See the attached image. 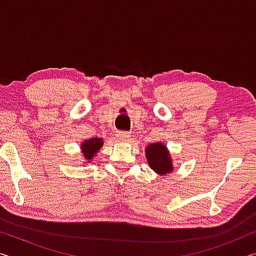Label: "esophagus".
<instances>
[{
	"mask_svg": "<svg viewBox=\"0 0 256 256\" xmlns=\"http://www.w3.org/2000/svg\"><path fill=\"white\" fill-rule=\"evenodd\" d=\"M116 136H118V140L120 141H122V142H126V141H128V138H130V133H128V132H123V131H120V132H118V134H116Z\"/></svg>",
	"mask_w": 256,
	"mask_h": 256,
	"instance_id": "esophagus-1",
	"label": "esophagus"
}]
</instances>
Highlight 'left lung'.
I'll use <instances>...</instances> for the list:
<instances>
[{
	"instance_id": "1",
	"label": "left lung",
	"mask_w": 256,
	"mask_h": 256,
	"mask_svg": "<svg viewBox=\"0 0 256 256\" xmlns=\"http://www.w3.org/2000/svg\"><path fill=\"white\" fill-rule=\"evenodd\" d=\"M146 157L150 168L159 175L170 174L172 172V157L166 146L162 142L150 144L146 148Z\"/></svg>"
}]
</instances>
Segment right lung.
<instances>
[{"label": "right lung", "instance_id": "obj_1", "mask_svg": "<svg viewBox=\"0 0 256 256\" xmlns=\"http://www.w3.org/2000/svg\"><path fill=\"white\" fill-rule=\"evenodd\" d=\"M102 144H104V141L100 138H92L82 142L81 144L82 154H84V158L86 160V162H92L94 156L97 154L99 149L102 146Z\"/></svg>", "mask_w": 256, "mask_h": 256}]
</instances>
